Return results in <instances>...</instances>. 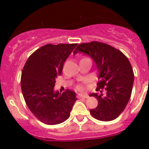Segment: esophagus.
Returning a JSON list of instances; mask_svg holds the SVG:
<instances>
[{"mask_svg": "<svg viewBox=\"0 0 149 149\" xmlns=\"http://www.w3.org/2000/svg\"><path fill=\"white\" fill-rule=\"evenodd\" d=\"M78 98H79V99H81V98H83V99H87V98L89 97V96L87 94H78Z\"/></svg>", "mask_w": 149, "mask_h": 149, "instance_id": "1", "label": "esophagus"}]
</instances>
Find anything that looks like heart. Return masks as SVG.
<instances>
[{
  "mask_svg": "<svg viewBox=\"0 0 149 149\" xmlns=\"http://www.w3.org/2000/svg\"><path fill=\"white\" fill-rule=\"evenodd\" d=\"M77 89L79 90V91H83L84 90V88L83 85H81V84H79V85H78L77 86Z\"/></svg>",
  "mask_w": 149,
  "mask_h": 149,
  "instance_id": "heart-1",
  "label": "heart"
}]
</instances>
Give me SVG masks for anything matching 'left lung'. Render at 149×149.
<instances>
[{
    "label": "left lung",
    "mask_w": 149,
    "mask_h": 149,
    "mask_svg": "<svg viewBox=\"0 0 149 149\" xmlns=\"http://www.w3.org/2000/svg\"><path fill=\"white\" fill-rule=\"evenodd\" d=\"M78 53L93 59L100 79L96 90H106L104 96L91 94L98 100L97 107L90 110L91 115L101 121L114 120L124 111L131 97L134 79L131 63L121 51L98 41L79 45L73 54Z\"/></svg>",
    "instance_id": "left-lung-1"
}]
</instances>
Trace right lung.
Segmentation results:
<instances>
[{
    "label": "right lung",
    "instance_id": "obj_1",
    "mask_svg": "<svg viewBox=\"0 0 149 149\" xmlns=\"http://www.w3.org/2000/svg\"><path fill=\"white\" fill-rule=\"evenodd\" d=\"M76 45H45L29 56L23 68L21 86L26 105L45 124H59L68 120L77 100L74 91L59 93L54 90L56 78Z\"/></svg>",
    "mask_w": 149,
    "mask_h": 149
}]
</instances>
